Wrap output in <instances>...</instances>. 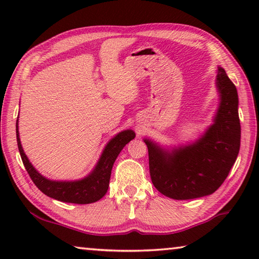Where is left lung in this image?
<instances>
[{
  "label": "left lung",
  "instance_id": "8db88e82",
  "mask_svg": "<svg viewBox=\"0 0 259 259\" xmlns=\"http://www.w3.org/2000/svg\"><path fill=\"white\" fill-rule=\"evenodd\" d=\"M216 88L219 105L213 123L195 142L169 150L144 139L153 185L168 198L190 200L212 194L229 176L238 157L241 139L238 91L222 67L217 71Z\"/></svg>",
  "mask_w": 259,
  "mask_h": 259
}]
</instances>
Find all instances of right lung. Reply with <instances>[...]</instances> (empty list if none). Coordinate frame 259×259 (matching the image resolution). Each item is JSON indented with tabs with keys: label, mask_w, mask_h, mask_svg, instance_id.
<instances>
[{
	"label": "right lung",
	"mask_w": 259,
	"mask_h": 259,
	"mask_svg": "<svg viewBox=\"0 0 259 259\" xmlns=\"http://www.w3.org/2000/svg\"><path fill=\"white\" fill-rule=\"evenodd\" d=\"M17 143L26 170L36 187L50 198L67 203L88 204L96 202L106 194L114 162L126 144L136 137L133 130H123L109 140L100 155L97 164L87 177L78 181H51L34 168L21 147L18 121L16 123Z\"/></svg>",
	"instance_id": "add662e5"
}]
</instances>
